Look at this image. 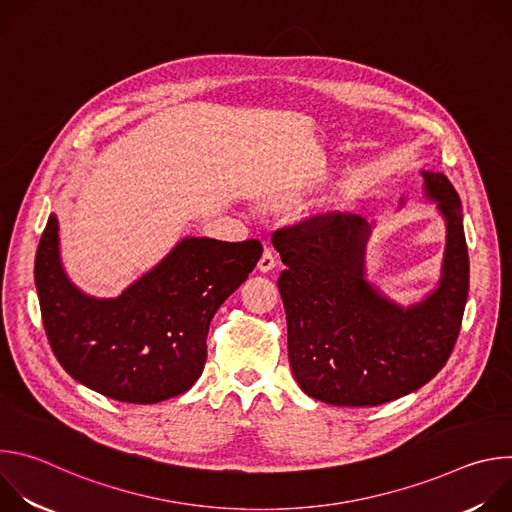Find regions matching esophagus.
I'll list each match as a JSON object with an SVG mask.
<instances>
[{
  "label": "esophagus",
  "mask_w": 512,
  "mask_h": 512,
  "mask_svg": "<svg viewBox=\"0 0 512 512\" xmlns=\"http://www.w3.org/2000/svg\"><path fill=\"white\" fill-rule=\"evenodd\" d=\"M275 265H277V259H275V253L269 249V247H265L263 249V255H261V259H259V263H257V267H259V271H263V273H267V271H271V269H275Z\"/></svg>",
  "instance_id": "obj_1"
}]
</instances>
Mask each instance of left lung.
Listing matches in <instances>:
<instances>
[{
	"label": "left lung",
	"mask_w": 512,
	"mask_h": 512,
	"mask_svg": "<svg viewBox=\"0 0 512 512\" xmlns=\"http://www.w3.org/2000/svg\"><path fill=\"white\" fill-rule=\"evenodd\" d=\"M425 196L446 221L442 277L407 308L367 279L373 227L354 214H320L273 233L285 269L277 279L289 367L302 391L328 405L375 407L409 395L448 362L470 287L462 204L440 172H423Z\"/></svg>",
	"instance_id": "left-lung-1"
}]
</instances>
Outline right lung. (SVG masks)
<instances>
[{"mask_svg": "<svg viewBox=\"0 0 512 512\" xmlns=\"http://www.w3.org/2000/svg\"><path fill=\"white\" fill-rule=\"evenodd\" d=\"M261 253L257 239L186 237L121 296L93 298L66 277L50 214L34 263L50 348L72 379L115 401L182 395L202 375L210 320Z\"/></svg>", "mask_w": 512, "mask_h": 512, "instance_id": "add662e5", "label": "right lung"}]
</instances>
